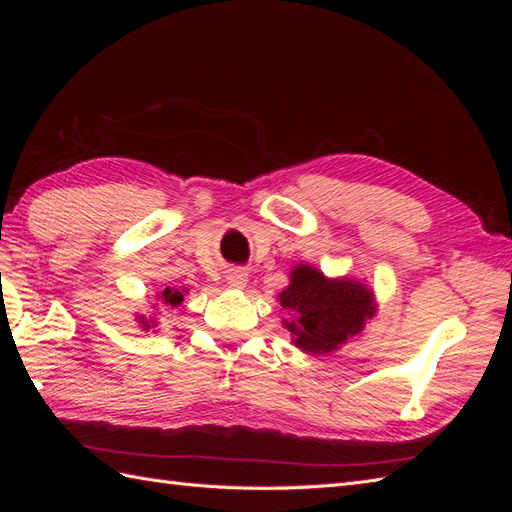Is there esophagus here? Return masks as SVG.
<instances>
[{
    "mask_svg": "<svg viewBox=\"0 0 512 512\" xmlns=\"http://www.w3.org/2000/svg\"><path fill=\"white\" fill-rule=\"evenodd\" d=\"M226 284L230 288H237V290L245 288L247 286V273L243 269H230L226 273Z\"/></svg>",
    "mask_w": 512,
    "mask_h": 512,
    "instance_id": "esophagus-1",
    "label": "esophagus"
}]
</instances>
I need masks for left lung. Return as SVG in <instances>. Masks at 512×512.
Masks as SVG:
<instances>
[{"label": "left lung", "mask_w": 512, "mask_h": 512, "mask_svg": "<svg viewBox=\"0 0 512 512\" xmlns=\"http://www.w3.org/2000/svg\"><path fill=\"white\" fill-rule=\"evenodd\" d=\"M290 314L282 318L292 344L305 354H329L359 337L378 314L376 292L356 277H327L309 262L290 271V284L277 294Z\"/></svg>", "instance_id": "left-lung-1"}]
</instances>
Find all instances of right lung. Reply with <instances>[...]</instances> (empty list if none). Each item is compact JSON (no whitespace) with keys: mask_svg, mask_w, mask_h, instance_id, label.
Listing matches in <instances>:
<instances>
[{"mask_svg":"<svg viewBox=\"0 0 512 512\" xmlns=\"http://www.w3.org/2000/svg\"><path fill=\"white\" fill-rule=\"evenodd\" d=\"M188 294V290L185 288H175V286H166L162 288L158 294H156V301H160L162 305L166 307H179L183 303V297ZM158 305V303H156ZM156 305H153V312L151 316H138L136 314V322L141 324L143 331H149V329H158V312H156Z\"/></svg>","mask_w":512,"mask_h":512,"instance_id":"obj_1","label":"right lung"}]
</instances>
